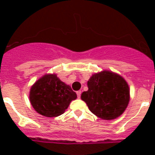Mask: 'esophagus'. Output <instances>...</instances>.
<instances>
[{"label": "esophagus", "instance_id": "1", "mask_svg": "<svg viewBox=\"0 0 155 155\" xmlns=\"http://www.w3.org/2000/svg\"><path fill=\"white\" fill-rule=\"evenodd\" d=\"M76 94H77L78 98H80V95H81V91H77V92H76Z\"/></svg>", "mask_w": 155, "mask_h": 155}]
</instances>
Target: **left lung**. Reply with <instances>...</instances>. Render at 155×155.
Here are the masks:
<instances>
[{"instance_id": "1", "label": "left lung", "mask_w": 155, "mask_h": 155, "mask_svg": "<svg viewBox=\"0 0 155 155\" xmlns=\"http://www.w3.org/2000/svg\"><path fill=\"white\" fill-rule=\"evenodd\" d=\"M88 90L81 94L89 110L103 120H113L124 113L130 101V87L118 74L103 71L87 81Z\"/></svg>"}]
</instances>
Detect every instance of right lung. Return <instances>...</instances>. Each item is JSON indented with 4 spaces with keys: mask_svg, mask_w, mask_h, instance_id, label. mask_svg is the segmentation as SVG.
Returning a JSON list of instances; mask_svg holds the SVG:
<instances>
[{
    "mask_svg": "<svg viewBox=\"0 0 155 155\" xmlns=\"http://www.w3.org/2000/svg\"><path fill=\"white\" fill-rule=\"evenodd\" d=\"M77 98L71 87L55 74L43 75L30 88V101L38 113L47 117L63 114L70 103Z\"/></svg>",
    "mask_w": 155,
    "mask_h": 155,
    "instance_id": "right-lung-1",
    "label": "right lung"
}]
</instances>
